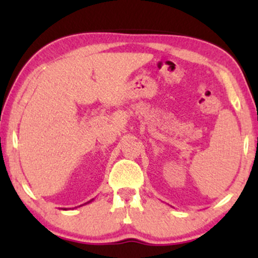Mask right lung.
I'll return each instance as SVG.
<instances>
[{"instance_id": "right-lung-1", "label": "right lung", "mask_w": 258, "mask_h": 258, "mask_svg": "<svg viewBox=\"0 0 258 258\" xmlns=\"http://www.w3.org/2000/svg\"><path fill=\"white\" fill-rule=\"evenodd\" d=\"M91 201H92V200H91Z\"/></svg>"}]
</instances>
